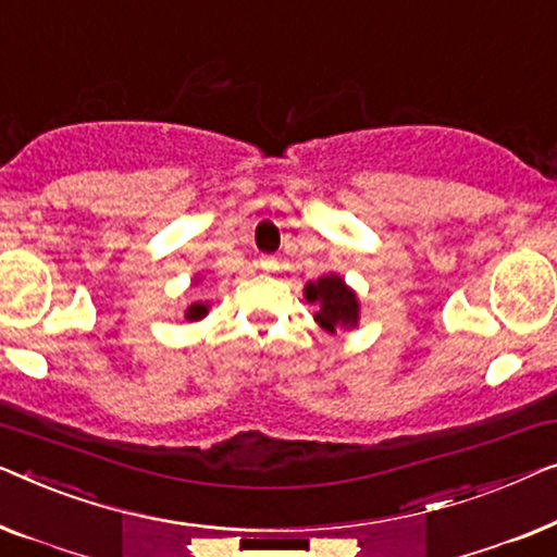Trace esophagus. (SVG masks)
Masks as SVG:
<instances>
[{"mask_svg":"<svg viewBox=\"0 0 557 557\" xmlns=\"http://www.w3.org/2000/svg\"><path fill=\"white\" fill-rule=\"evenodd\" d=\"M260 268H262V270H268V272L277 270V260H275V257L264 255V257H260Z\"/></svg>","mask_w":557,"mask_h":557,"instance_id":"esophagus-1","label":"esophagus"}]
</instances>
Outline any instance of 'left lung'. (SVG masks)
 <instances>
[{
    "mask_svg": "<svg viewBox=\"0 0 557 557\" xmlns=\"http://www.w3.org/2000/svg\"><path fill=\"white\" fill-rule=\"evenodd\" d=\"M305 297L310 302L320 305V312L315 320L325 331H335V325H356L358 323V300L354 289L346 287L338 275L320 277L318 282H310L305 287Z\"/></svg>",
    "mask_w": 557,
    "mask_h": 557,
    "instance_id": "obj_1",
    "label": "left lung"
}]
</instances>
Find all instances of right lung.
<instances>
[{
    "mask_svg": "<svg viewBox=\"0 0 557 557\" xmlns=\"http://www.w3.org/2000/svg\"><path fill=\"white\" fill-rule=\"evenodd\" d=\"M203 315H207V305H203V302L191 305L189 312H186V318H189V320H199V318H203Z\"/></svg>",
    "mask_w": 557,
    "mask_h": 557,
    "instance_id": "1",
    "label": "right lung"
}]
</instances>
